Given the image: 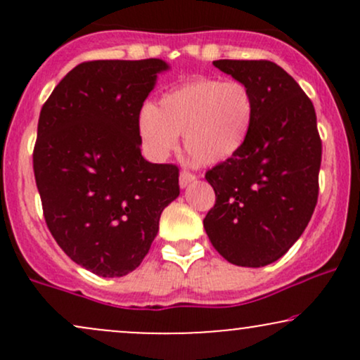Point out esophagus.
<instances>
[{
  "mask_svg": "<svg viewBox=\"0 0 360 360\" xmlns=\"http://www.w3.org/2000/svg\"><path fill=\"white\" fill-rule=\"evenodd\" d=\"M196 179V176L193 174V172L189 171H181V176H179V186L181 188H186L189 183H193V181Z\"/></svg>",
  "mask_w": 360,
  "mask_h": 360,
  "instance_id": "esophagus-1",
  "label": "esophagus"
}]
</instances>
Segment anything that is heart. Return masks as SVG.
<instances>
[{"mask_svg":"<svg viewBox=\"0 0 360 360\" xmlns=\"http://www.w3.org/2000/svg\"><path fill=\"white\" fill-rule=\"evenodd\" d=\"M255 115V100L242 81L196 77L146 106L139 135L147 154L164 160L177 147L179 134L194 160L220 164L240 150Z\"/></svg>","mask_w":360,"mask_h":360,"instance_id":"heart-1","label":"heart"}]
</instances>
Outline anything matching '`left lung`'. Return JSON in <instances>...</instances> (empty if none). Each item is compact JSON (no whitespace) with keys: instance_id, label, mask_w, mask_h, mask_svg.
<instances>
[{"instance_id":"left-lung-1","label":"left lung","mask_w":360,"mask_h":360,"mask_svg":"<svg viewBox=\"0 0 360 360\" xmlns=\"http://www.w3.org/2000/svg\"><path fill=\"white\" fill-rule=\"evenodd\" d=\"M213 65L249 86L255 115L240 150L206 171L217 200L203 225L223 259L262 267L291 249L315 212L321 164L315 106L274 62Z\"/></svg>"}]
</instances>
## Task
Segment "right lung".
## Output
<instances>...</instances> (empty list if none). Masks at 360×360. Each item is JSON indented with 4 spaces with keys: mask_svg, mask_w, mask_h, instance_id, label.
I'll return each mask as SVG.
<instances>
[{
    "mask_svg": "<svg viewBox=\"0 0 360 360\" xmlns=\"http://www.w3.org/2000/svg\"><path fill=\"white\" fill-rule=\"evenodd\" d=\"M166 69L160 59L82 62L40 111L34 172L45 223L74 262L103 278L137 269L179 196V167L140 152V110Z\"/></svg>",
    "mask_w": 360,
    "mask_h": 360,
    "instance_id": "add662e5",
    "label": "right lung"
}]
</instances>
